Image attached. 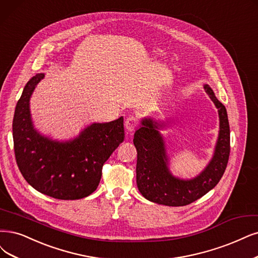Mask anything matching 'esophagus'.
<instances>
[{"mask_svg":"<svg viewBox=\"0 0 258 258\" xmlns=\"http://www.w3.org/2000/svg\"><path fill=\"white\" fill-rule=\"evenodd\" d=\"M124 125H125V128L127 132H133L137 126V119L135 117L131 116L125 120V124H124Z\"/></svg>","mask_w":258,"mask_h":258,"instance_id":"obj_1","label":"esophagus"}]
</instances>
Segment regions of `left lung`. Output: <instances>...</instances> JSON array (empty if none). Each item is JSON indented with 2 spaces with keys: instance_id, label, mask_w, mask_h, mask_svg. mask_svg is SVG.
<instances>
[{
  "instance_id": "8db88e82",
  "label": "left lung",
  "mask_w": 258,
  "mask_h": 258,
  "mask_svg": "<svg viewBox=\"0 0 258 258\" xmlns=\"http://www.w3.org/2000/svg\"><path fill=\"white\" fill-rule=\"evenodd\" d=\"M204 90L218 108L220 127L213 158L198 176L180 179L170 172L166 145L159 132L163 123L145 118L135 132L133 141L137 150V187L151 202L167 206L188 205L212 190L224 173L231 150L227 112L208 85H204Z\"/></svg>"
}]
</instances>
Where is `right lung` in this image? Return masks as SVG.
<instances>
[{
  "mask_svg": "<svg viewBox=\"0 0 258 258\" xmlns=\"http://www.w3.org/2000/svg\"><path fill=\"white\" fill-rule=\"evenodd\" d=\"M38 73L27 82L19 99L13 121L17 165L26 182L37 191L58 200H79L98 188L102 168L124 140L123 117L92 123L69 141H57L38 133L33 125L30 100Z\"/></svg>",
  "mask_w": 258,
  "mask_h": 258,
  "instance_id": "1",
  "label": "right lung"
}]
</instances>
